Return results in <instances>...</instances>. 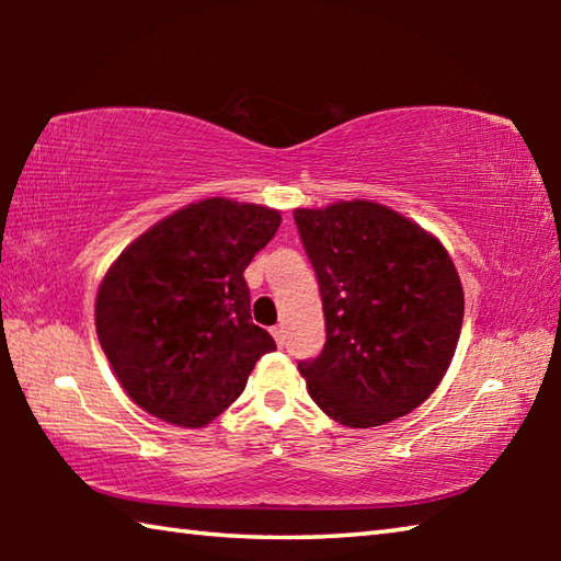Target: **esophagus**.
I'll return each instance as SVG.
<instances>
[{
    "mask_svg": "<svg viewBox=\"0 0 561 561\" xmlns=\"http://www.w3.org/2000/svg\"><path fill=\"white\" fill-rule=\"evenodd\" d=\"M272 336H274V341H277L279 346H284V341H287V329H284V327H274V329H272Z\"/></svg>",
    "mask_w": 561,
    "mask_h": 561,
    "instance_id": "esophagus-1",
    "label": "esophagus"
}]
</instances>
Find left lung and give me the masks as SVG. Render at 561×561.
<instances>
[{
    "label": "left lung",
    "mask_w": 561,
    "mask_h": 561,
    "mask_svg": "<svg viewBox=\"0 0 561 561\" xmlns=\"http://www.w3.org/2000/svg\"><path fill=\"white\" fill-rule=\"evenodd\" d=\"M294 222L317 272L327 344L299 360L311 401L348 428L411 413L448 371L465 297L445 247L368 201L297 207Z\"/></svg>",
    "instance_id": "left-lung-1"
}]
</instances>
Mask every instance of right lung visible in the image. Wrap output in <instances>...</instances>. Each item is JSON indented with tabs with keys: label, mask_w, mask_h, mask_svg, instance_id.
<instances>
[{
	"label": "right lung",
	"mask_w": 561,
	"mask_h": 561,
	"mask_svg": "<svg viewBox=\"0 0 561 561\" xmlns=\"http://www.w3.org/2000/svg\"><path fill=\"white\" fill-rule=\"evenodd\" d=\"M279 222L272 207L210 197L156 222L111 264L96 334L133 403L203 428L237 401L277 348L252 324L244 270Z\"/></svg>",
	"instance_id": "obj_1"
}]
</instances>
